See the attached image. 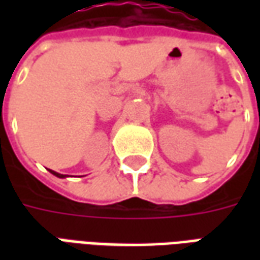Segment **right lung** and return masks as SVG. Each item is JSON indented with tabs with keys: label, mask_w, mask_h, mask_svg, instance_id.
Masks as SVG:
<instances>
[{
	"label": "right lung",
	"mask_w": 260,
	"mask_h": 260,
	"mask_svg": "<svg viewBox=\"0 0 260 260\" xmlns=\"http://www.w3.org/2000/svg\"><path fill=\"white\" fill-rule=\"evenodd\" d=\"M48 171H50V173H51V174L55 175V177H58V178H67V175H64V174H59V173H55V171H53V170H48Z\"/></svg>",
	"instance_id": "1"
}]
</instances>
